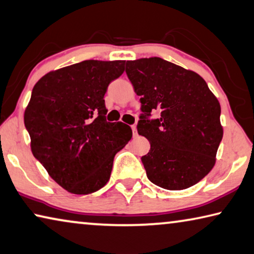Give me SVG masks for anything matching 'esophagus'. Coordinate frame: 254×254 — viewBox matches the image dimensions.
<instances>
[{
	"label": "esophagus",
	"mask_w": 254,
	"mask_h": 254,
	"mask_svg": "<svg viewBox=\"0 0 254 254\" xmlns=\"http://www.w3.org/2000/svg\"><path fill=\"white\" fill-rule=\"evenodd\" d=\"M131 128H132V132H133V136L138 135V132H136V127L135 126H132Z\"/></svg>",
	"instance_id": "1"
}]
</instances>
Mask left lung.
Returning a JSON list of instances; mask_svg holds the SVG:
<instances>
[{
    "instance_id": "left-lung-1",
    "label": "left lung",
    "mask_w": 254,
    "mask_h": 254,
    "mask_svg": "<svg viewBox=\"0 0 254 254\" xmlns=\"http://www.w3.org/2000/svg\"><path fill=\"white\" fill-rule=\"evenodd\" d=\"M127 75L140 96L138 133L150 142L141 157L147 178L166 190H184L212 170L223 139L220 105L195 72L160 58L127 62ZM158 110V119L150 120Z\"/></svg>"
}]
</instances>
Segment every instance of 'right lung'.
<instances>
[{
  "label": "right lung",
  "instance_id": "obj_1",
  "mask_svg": "<svg viewBox=\"0 0 254 254\" xmlns=\"http://www.w3.org/2000/svg\"><path fill=\"white\" fill-rule=\"evenodd\" d=\"M126 61L87 60L39 79L25 111L31 151L56 183L74 194L98 191L116 152L130 141L123 122H107L104 96Z\"/></svg>",
  "mask_w": 254,
  "mask_h": 254
}]
</instances>
